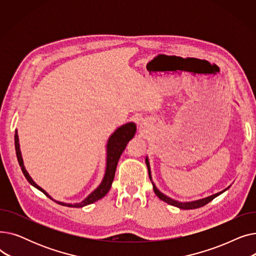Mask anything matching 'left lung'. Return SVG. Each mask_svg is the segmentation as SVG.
<instances>
[{"instance_id":"obj_1","label":"left lung","mask_w":256,"mask_h":256,"mask_svg":"<svg viewBox=\"0 0 256 256\" xmlns=\"http://www.w3.org/2000/svg\"><path fill=\"white\" fill-rule=\"evenodd\" d=\"M145 162H146L147 169H148L150 178V180H152L150 166V162H148V158H147V156H146ZM152 186H154V191L156 195L160 200H163V201H165V202H167L168 204L173 206H176V208H180V210H194V208H198L204 206L208 204V202H210V201H212L214 198H216L217 196H219L220 194H222L223 192H225V191L228 189V188H226L225 190H223V191H221V192H219V193H217V194H214V195H210V196H208V197H206V198H202V199H199V200L190 201V202H180V201L174 200V199H172V198H170V197L164 195L162 192H160V191L158 190V188L156 186V184H154V182H152Z\"/></svg>"}]
</instances>
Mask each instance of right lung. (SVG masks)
<instances>
[{"label": "right lung", "mask_w": 256, "mask_h": 256, "mask_svg": "<svg viewBox=\"0 0 256 256\" xmlns=\"http://www.w3.org/2000/svg\"><path fill=\"white\" fill-rule=\"evenodd\" d=\"M136 134V124L134 122H128L126 124L121 126L120 128H118L112 135L110 136L109 140H108V144H106V172H104V176L100 182V184L94 190L91 194H89L82 202L78 204H64V202H60V201H56L54 200L44 189L40 188L29 176V173L26 172L24 166V160L22 158V152L20 150V143H18V132H16L14 136V144H16V156H18V164L22 168V171L24 173V178H26L33 186H35L36 189H38L39 191H42V193H44L50 199L54 200L55 202L61 204V206H65L68 208H83L85 206L91 204L96 201L100 200V198H102L104 196H106V194L109 192V190L111 189V186L115 176V171H116V167H117V163L119 160L120 156L122 154L124 148L126 147V144L128 143V141L130 139H132V137L135 136Z\"/></svg>", "instance_id": "add662e5"}]
</instances>
